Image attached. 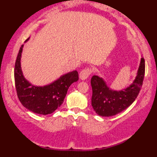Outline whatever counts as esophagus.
<instances>
[{
    "label": "esophagus",
    "instance_id": "obj_1",
    "mask_svg": "<svg viewBox=\"0 0 157 157\" xmlns=\"http://www.w3.org/2000/svg\"><path fill=\"white\" fill-rule=\"evenodd\" d=\"M93 72V68L91 67H87L82 69L80 73V78L81 80H86Z\"/></svg>",
    "mask_w": 157,
    "mask_h": 157
}]
</instances>
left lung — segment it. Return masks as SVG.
<instances>
[{"label":"left lung","mask_w":157,"mask_h":157,"mask_svg":"<svg viewBox=\"0 0 157 157\" xmlns=\"http://www.w3.org/2000/svg\"><path fill=\"white\" fill-rule=\"evenodd\" d=\"M145 68V59L142 57L134 82L127 89L119 91L110 89L102 78L94 75L91 79V105L97 114L102 117L113 116L129 107L136 100L141 89Z\"/></svg>","instance_id":"left-lung-1"}]
</instances>
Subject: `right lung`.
I'll return each instance as SVG.
<instances>
[{
	"label": "right lung",
	"mask_w": 157,
	"mask_h": 157,
	"mask_svg": "<svg viewBox=\"0 0 157 157\" xmlns=\"http://www.w3.org/2000/svg\"><path fill=\"white\" fill-rule=\"evenodd\" d=\"M23 46L22 45L20 48L15 65V82L17 97L21 104L32 112L43 115L53 113L63 104L69 86L79 80L78 72L73 71L66 74L48 86L42 87L32 86L24 78L21 71Z\"/></svg>",
	"instance_id": "obj_1"
}]
</instances>
